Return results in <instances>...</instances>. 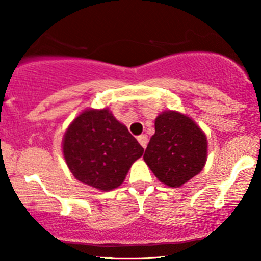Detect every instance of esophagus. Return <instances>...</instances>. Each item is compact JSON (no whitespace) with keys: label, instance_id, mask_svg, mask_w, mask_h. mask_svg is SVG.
Returning <instances> with one entry per match:
<instances>
[{"label":"esophagus","instance_id":"34e87169","mask_svg":"<svg viewBox=\"0 0 261 261\" xmlns=\"http://www.w3.org/2000/svg\"><path fill=\"white\" fill-rule=\"evenodd\" d=\"M137 141H139L140 145L142 146L143 148H146V146H147V142H148L147 135H140V136L137 137Z\"/></svg>","mask_w":261,"mask_h":261}]
</instances>
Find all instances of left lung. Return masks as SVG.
I'll return each instance as SVG.
<instances>
[{"label":"left lung","mask_w":261,"mask_h":261,"mask_svg":"<svg viewBox=\"0 0 261 261\" xmlns=\"http://www.w3.org/2000/svg\"><path fill=\"white\" fill-rule=\"evenodd\" d=\"M154 128L143 160L158 180L170 188L181 187L205 166L206 135L193 119L172 110L155 118Z\"/></svg>","instance_id":"8db88e82"}]
</instances>
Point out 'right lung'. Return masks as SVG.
I'll return each instance as SVG.
<instances>
[{
	"instance_id": "1",
	"label": "right lung",
	"mask_w": 261,
	"mask_h": 261,
	"mask_svg": "<svg viewBox=\"0 0 261 261\" xmlns=\"http://www.w3.org/2000/svg\"><path fill=\"white\" fill-rule=\"evenodd\" d=\"M67 167L83 184L109 191L120 187L143 148L109 109H87L67 127L62 140Z\"/></svg>"
}]
</instances>
